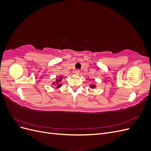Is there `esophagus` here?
I'll list each match as a JSON object with an SVG mask.
<instances>
[{"instance_id":"34e87169","label":"esophagus","mask_w":151,"mask_h":151,"mask_svg":"<svg viewBox=\"0 0 151 151\" xmlns=\"http://www.w3.org/2000/svg\"><path fill=\"white\" fill-rule=\"evenodd\" d=\"M80 73V70L79 69H76L75 71V74H79Z\"/></svg>"}]
</instances>
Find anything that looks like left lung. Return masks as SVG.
I'll return each mask as SVG.
<instances>
[{
    "instance_id": "left-lung-1",
    "label": "left lung",
    "mask_w": 151,
    "mask_h": 151,
    "mask_svg": "<svg viewBox=\"0 0 151 151\" xmlns=\"http://www.w3.org/2000/svg\"><path fill=\"white\" fill-rule=\"evenodd\" d=\"M90 88H92V89L95 88H96V86H95V85H94V84H93V85H91V86H90Z\"/></svg>"
}]
</instances>
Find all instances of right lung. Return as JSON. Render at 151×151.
<instances>
[{
    "mask_svg": "<svg viewBox=\"0 0 151 151\" xmlns=\"http://www.w3.org/2000/svg\"><path fill=\"white\" fill-rule=\"evenodd\" d=\"M62 79V77H60L59 79H57V81H56V83H53V84H56L57 88H60V87L62 86V84H60V83L61 82Z\"/></svg>",
    "mask_w": 151,
    "mask_h": 151,
    "instance_id": "1",
    "label": "right lung"
}]
</instances>
